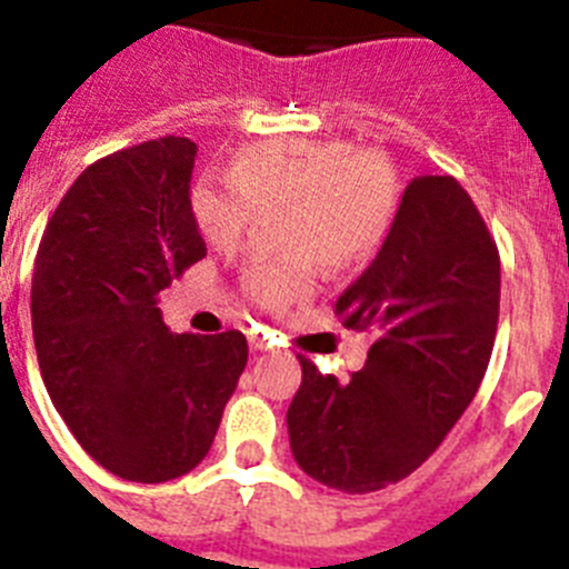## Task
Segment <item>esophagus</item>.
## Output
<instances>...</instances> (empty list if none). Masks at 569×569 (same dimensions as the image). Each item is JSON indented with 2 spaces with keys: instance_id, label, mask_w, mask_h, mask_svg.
I'll use <instances>...</instances> for the list:
<instances>
[{
  "instance_id": "34e87169",
  "label": "esophagus",
  "mask_w": 569,
  "mask_h": 569,
  "mask_svg": "<svg viewBox=\"0 0 569 569\" xmlns=\"http://www.w3.org/2000/svg\"><path fill=\"white\" fill-rule=\"evenodd\" d=\"M250 350H253V353H268V350H273V339H270L264 330H261V333H253L250 336Z\"/></svg>"
}]
</instances>
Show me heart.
I'll return each mask as SVG.
<instances>
[{
    "label": "heart",
    "mask_w": 569,
    "mask_h": 569,
    "mask_svg": "<svg viewBox=\"0 0 569 569\" xmlns=\"http://www.w3.org/2000/svg\"><path fill=\"white\" fill-rule=\"evenodd\" d=\"M399 208V176L385 156L345 142H261L241 150L230 176H199L190 213L199 233L230 248L256 222L276 216L279 261L244 273V296L261 310H284L316 284L325 268H353L385 244Z\"/></svg>",
    "instance_id": "obj_1"
}]
</instances>
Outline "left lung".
I'll return each mask as SVG.
<instances>
[{
	"mask_svg": "<svg viewBox=\"0 0 569 569\" xmlns=\"http://www.w3.org/2000/svg\"><path fill=\"white\" fill-rule=\"evenodd\" d=\"M501 296L499 248L453 176H416L370 268L336 313L373 345L350 381L301 359L290 450L341 492L396 485L445 441L485 379Z\"/></svg>",
	"mask_w": 569,
	"mask_h": 569,
	"instance_id": "1",
	"label": "left lung"
}]
</instances>
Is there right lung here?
<instances>
[{"mask_svg": "<svg viewBox=\"0 0 569 569\" xmlns=\"http://www.w3.org/2000/svg\"><path fill=\"white\" fill-rule=\"evenodd\" d=\"M196 142L164 136L82 170L50 216L30 319L50 401L104 470L159 485L208 456L248 365L239 330L170 333L156 296L208 248L190 213Z\"/></svg>", "mask_w": 569, "mask_h": 569, "instance_id": "right-lung-1", "label": "right lung"}]
</instances>
